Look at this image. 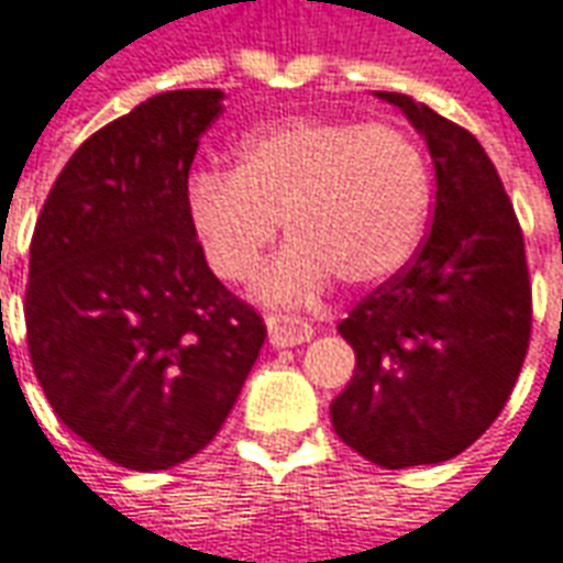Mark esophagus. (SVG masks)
Masks as SVG:
<instances>
[{
    "label": "esophagus",
    "instance_id": "34e87169",
    "mask_svg": "<svg viewBox=\"0 0 563 563\" xmlns=\"http://www.w3.org/2000/svg\"><path fill=\"white\" fill-rule=\"evenodd\" d=\"M265 325H268V341L274 346H298V343H307L313 338V329H310V322L298 317H289V313H271L265 319Z\"/></svg>",
    "mask_w": 563,
    "mask_h": 563
}]
</instances>
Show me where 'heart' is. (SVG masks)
<instances>
[{
    "label": "heart",
    "instance_id": "b5f03b06",
    "mask_svg": "<svg viewBox=\"0 0 563 563\" xmlns=\"http://www.w3.org/2000/svg\"><path fill=\"white\" fill-rule=\"evenodd\" d=\"M431 210V168L419 141L395 123L286 117L253 129L234 168L186 180V220L210 271L253 277L277 220L292 241L258 274L256 295L295 305L334 274L350 286L389 280L410 262Z\"/></svg>",
    "mask_w": 563,
    "mask_h": 563
}]
</instances>
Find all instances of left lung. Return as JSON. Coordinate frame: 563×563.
I'll return each instance as SVG.
<instances>
[{
  "mask_svg": "<svg viewBox=\"0 0 563 563\" xmlns=\"http://www.w3.org/2000/svg\"><path fill=\"white\" fill-rule=\"evenodd\" d=\"M428 141L434 220L413 258L365 295L338 331L355 374L331 404L343 443L386 471L455 459L507 407L531 343L525 234L479 141L404 92Z\"/></svg>",
  "mask_w": 563,
  "mask_h": 563,
  "instance_id": "8db88e82",
  "label": "left lung"
}]
</instances>
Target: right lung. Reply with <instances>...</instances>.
I'll list each match as a JSON object with an SVG mask.
<instances>
[{"instance_id":"right-lung-1","label":"right lung","mask_w":563,"mask_h":563,"mask_svg":"<svg viewBox=\"0 0 563 563\" xmlns=\"http://www.w3.org/2000/svg\"><path fill=\"white\" fill-rule=\"evenodd\" d=\"M220 90L159 92L92 132L47 192L30 244L26 343L68 431L129 471L208 446L265 343L186 220Z\"/></svg>"}]
</instances>
